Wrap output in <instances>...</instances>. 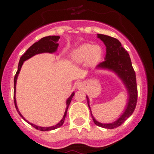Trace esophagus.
<instances>
[{
  "label": "esophagus",
  "mask_w": 154,
  "mask_h": 154,
  "mask_svg": "<svg viewBox=\"0 0 154 154\" xmlns=\"http://www.w3.org/2000/svg\"><path fill=\"white\" fill-rule=\"evenodd\" d=\"M77 86H78V88H80V87L82 86V83H80V82H79V83L77 84Z\"/></svg>",
  "instance_id": "34e87169"
}]
</instances>
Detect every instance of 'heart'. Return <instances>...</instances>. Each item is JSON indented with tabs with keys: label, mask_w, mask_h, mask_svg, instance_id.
I'll use <instances>...</instances> for the list:
<instances>
[{
	"label": "heart",
	"mask_w": 154,
	"mask_h": 154,
	"mask_svg": "<svg viewBox=\"0 0 154 154\" xmlns=\"http://www.w3.org/2000/svg\"><path fill=\"white\" fill-rule=\"evenodd\" d=\"M102 55V49L99 45H82L72 53V59L75 62L81 63L86 61L88 64L97 62Z\"/></svg>",
	"instance_id": "obj_1"
}]
</instances>
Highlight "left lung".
Listing matches in <instances>:
<instances>
[{
    "label": "left lung",
    "instance_id": "left-lung-1",
    "mask_svg": "<svg viewBox=\"0 0 154 154\" xmlns=\"http://www.w3.org/2000/svg\"><path fill=\"white\" fill-rule=\"evenodd\" d=\"M97 37L101 39L106 47V55L105 60L96 66V69H106L113 71L123 82L128 92V102L123 113L116 121L112 123H101L92 116L88 96L87 103L90 109L91 115L95 124L106 129H114L123 124L133 114L137 103V85L135 71L132 66L130 57L124 49L118 39L108 35L98 34Z\"/></svg>",
    "mask_w": 154,
    "mask_h": 154
}]
</instances>
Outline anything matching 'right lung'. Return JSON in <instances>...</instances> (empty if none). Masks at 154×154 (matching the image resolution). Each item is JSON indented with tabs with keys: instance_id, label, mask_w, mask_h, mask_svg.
I'll use <instances>...</instances> for the list:
<instances>
[{
	"instance_id": "1",
	"label": "right lung",
	"mask_w": 154,
	"mask_h": 154,
	"mask_svg": "<svg viewBox=\"0 0 154 154\" xmlns=\"http://www.w3.org/2000/svg\"><path fill=\"white\" fill-rule=\"evenodd\" d=\"M60 38L59 36H55V35H53V36H47L45 37V38H42V39L38 41V42H35V44H33L31 47L27 50L25 52H24V55L21 57L20 58V61H19L18 63V68H17V71L16 72L15 75H14V105H15L16 109H17V112L19 113V115L21 116V117L24 119V120L28 122L30 125L33 126L34 128L37 129V130H41V131H49V130H55V129H57V128L60 127V126H62L63 124L64 121H65V116H66V114H67V110L68 108H69V106L70 104L71 101H72V99L74 96L75 92H72V94L69 96V99H67L66 101V109H65V114H64L63 117H62V120L56 124L55 126H50V127H42V126H36V125H34L32 123H29L28 121H27L26 119H24V116L21 114V112H19L18 108L17 106V103H16V99H15V92H16V82H17V76H18L19 72H20V70L21 69V66H22L23 63H24V61H26L28 58H31L34 55H37V54H40V53H44V52H48V53H53L57 51V48H58V44L57 43V42L58 41V39Z\"/></svg>"
}]
</instances>
